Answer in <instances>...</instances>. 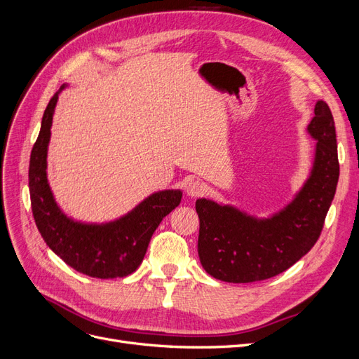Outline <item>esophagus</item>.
Returning <instances> with one entry per match:
<instances>
[{"instance_id":"esophagus-1","label":"esophagus","mask_w":359,"mask_h":359,"mask_svg":"<svg viewBox=\"0 0 359 359\" xmlns=\"http://www.w3.org/2000/svg\"><path fill=\"white\" fill-rule=\"evenodd\" d=\"M205 190H206V185L201 180H191L187 184V194L191 197H197V196L203 194Z\"/></svg>"}]
</instances>
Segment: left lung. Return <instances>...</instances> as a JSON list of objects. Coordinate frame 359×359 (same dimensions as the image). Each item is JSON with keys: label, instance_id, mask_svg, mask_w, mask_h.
Returning <instances> with one entry per match:
<instances>
[{"label": "left lung", "instance_id": "obj_1", "mask_svg": "<svg viewBox=\"0 0 359 359\" xmlns=\"http://www.w3.org/2000/svg\"><path fill=\"white\" fill-rule=\"evenodd\" d=\"M307 132L318 141L311 177L280 212L258 219L229 205L196 201L201 219L197 252L215 279L250 283L273 278L319 239L340 174L334 118L327 102H316Z\"/></svg>", "mask_w": 359, "mask_h": 359}]
</instances>
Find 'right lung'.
I'll use <instances>...</instances> for the list:
<instances>
[{
    "label": "right lung",
    "mask_w": 359,
    "mask_h": 359,
    "mask_svg": "<svg viewBox=\"0 0 359 359\" xmlns=\"http://www.w3.org/2000/svg\"><path fill=\"white\" fill-rule=\"evenodd\" d=\"M64 88L62 86L60 90ZM59 92L52 96L44 111L29 158V194L35 224L48 248L74 270L100 279L125 278L140 267L153 233L180 205L182 193L181 190L157 191L128 215L105 224H83L68 218L55 202L46 172L47 147Z\"/></svg>",
    "instance_id": "right-lung-1"
}]
</instances>
